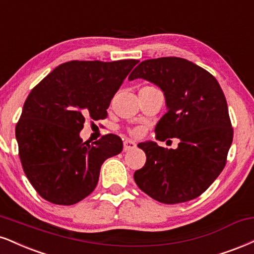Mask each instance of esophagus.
Returning <instances> with one entry per match:
<instances>
[{"instance_id": "34e87169", "label": "esophagus", "mask_w": 254, "mask_h": 254, "mask_svg": "<svg viewBox=\"0 0 254 254\" xmlns=\"http://www.w3.org/2000/svg\"><path fill=\"white\" fill-rule=\"evenodd\" d=\"M136 148V143L131 139L124 140V151H130Z\"/></svg>"}]
</instances>
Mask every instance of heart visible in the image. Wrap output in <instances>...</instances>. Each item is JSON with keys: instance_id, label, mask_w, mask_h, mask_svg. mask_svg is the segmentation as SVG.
<instances>
[{"instance_id": "1", "label": "heart", "mask_w": 254, "mask_h": 254, "mask_svg": "<svg viewBox=\"0 0 254 254\" xmlns=\"http://www.w3.org/2000/svg\"><path fill=\"white\" fill-rule=\"evenodd\" d=\"M149 88H155V87L154 86H145V87H143L142 90H149ZM130 133H131V135H137V133H138V130L131 129L130 130Z\"/></svg>"}]
</instances>
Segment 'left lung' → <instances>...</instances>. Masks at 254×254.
<instances>
[{
  "label": "left lung",
  "instance_id": "8db88e82",
  "mask_svg": "<svg viewBox=\"0 0 254 254\" xmlns=\"http://www.w3.org/2000/svg\"><path fill=\"white\" fill-rule=\"evenodd\" d=\"M143 78L163 90L168 106L155 127L156 139L179 138V146L164 149L139 143L146 161L133 174L136 185L158 202L194 200L222 172L233 140L227 102L208 71L187 59L164 57L144 60L129 79Z\"/></svg>",
  "mask_w": 254,
  "mask_h": 254
}]
</instances>
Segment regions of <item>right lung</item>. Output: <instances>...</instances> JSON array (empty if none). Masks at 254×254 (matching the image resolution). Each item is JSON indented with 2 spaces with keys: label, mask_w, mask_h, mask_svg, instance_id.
<instances>
[{
  "label": "right lung",
  "mask_w": 254,
  "mask_h": 254,
  "mask_svg": "<svg viewBox=\"0 0 254 254\" xmlns=\"http://www.w3.org/2000/svg\"><path fill=\"white\" fill-rule=\"evenodd\" d=\"M138 60L61 64L30 91L15 127L23 172L40 196L71 206L88 196L106 158L123 150L114 133L93 143L79 132L85 119L108 117L112 98Z\"/></svg>",
  "instance_id": "right-lung-1"
}]
</instances>
